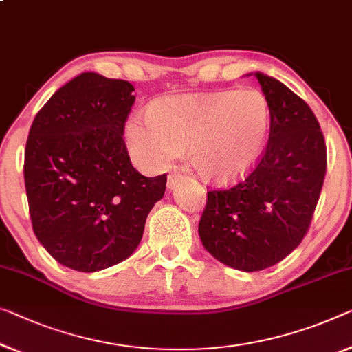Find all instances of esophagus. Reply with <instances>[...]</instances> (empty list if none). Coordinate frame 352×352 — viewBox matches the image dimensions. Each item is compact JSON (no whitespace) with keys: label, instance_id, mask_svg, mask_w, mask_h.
Listing matches in <instances>:
<instances>
[{"label":"esophagus","instance_id":"34e87169","mask_svg":"<svg viewBox=\"0 0 352 352\" xmlns=\"http://www.w3.org/2000/svg\"><path fill=\"white\" fill-rule=\"evenodd\" d=\"M180 180H182L180 174H169V177H167V188L172 190V188H175V185Z\"/></svg>","mask_w":352,"mask_h":352}]
</instances>
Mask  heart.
Instances as JSON below:
<instances>
[{
    "mask_svg": "<svg viewBox=\"0 0 352 352\" xmlns=\"http://www.w3.org/2000/svg\"><path fill=\"white\" fill-rule=\"evenodd\" d=\"M270 120L269 101L254 88L174 94L151 102L148 113L131 115L124 142L145 172L164 170L185 148L202 178L229 182L261 160Z\"/></svg>",
    "mask_w": 352,
    "mask_h": 352,
    "instance_id": "1",
    "label": "heart"
}]
</instances>
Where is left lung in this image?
<instances>
[{
    "label": "left lung",
    "instance_id": "obj_1",
    "mask_svg": "<svg viewBox=\"0 0 352 352\" xmlns=\"http://www.w3.org/2000/svg\"><path fill=\"white\" fill-rule=\"evenodd\" d=\"M254 77L270 106L269 144L237 185L207 192L199 221L204 248L243 272L269 269L300 245L327 169L326 142L310 106L276 78Z\"/></svg>",
    "mask_w": 352,
    "mask_h": 352
}]
</instances>
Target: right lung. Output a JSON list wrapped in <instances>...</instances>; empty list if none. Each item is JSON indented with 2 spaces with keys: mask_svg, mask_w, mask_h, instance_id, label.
<instances>
[{
  "mask_svg": "<svg viewBox=\"0 0 352 352\" xmlns=\"http://www.w3.org/2000/svg\"><path fill=\"white\" fill-rule=\"evenodd\" d=\"M133 91L126 80L82 72L30 128L23 175L31 224L52 258L77 272L129 258L164 196L167 177L139 174L126 150Z\"/></svg>",
  "mask_w": 352,
  "mask_h": 352,
  "instance_id": "obj_1",
  "label": "right lung"
}]
</instances>
